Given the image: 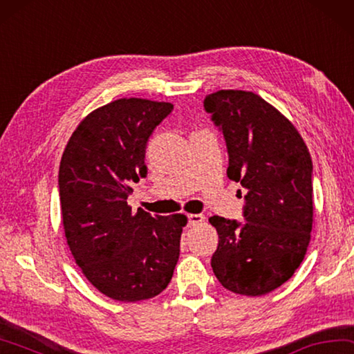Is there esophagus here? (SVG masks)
I'll return each mask as SVG.
<instances>
[{"mask_svg":"<svg viewBox=\"0 0 354 354\" xmlns=\"http://www.w3.org/2000/svg\"><path fill=\"white\" fill-rule=\"evenodd\" d=\"M187 218H189L190 226H194V224H199V223L204 221V216L201 214H190V215H187Z\"/></svg>","mask_w":354,"mask_h":354,"instance_id":"obj_1","label":"esophagus"}]
</instances>
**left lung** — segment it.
<instances>
[{
  "label": "left lung",
  "mask_w": 354,
  "mask_h": 354,
  "mask_svg": "<svg viewBox=\"0 0 354 354\" xmlns=\"http://www.w3.org/2000/svg\"><path fill=\"white\" fill-rule=\"evenodd\" d=\"M204 110L226 140L229 179L248 192L243 223L209 218L218 232L212 269L229 291L268 294L292 277L310 244V151L291 122L254 93L221 89L205 95Z\"/></svg>",
  "instance_id": "obj_1"
}]
</instances>
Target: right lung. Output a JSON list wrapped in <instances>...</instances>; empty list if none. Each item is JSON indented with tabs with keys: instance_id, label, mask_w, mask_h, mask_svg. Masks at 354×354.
<instances>
[{
	"instance_id": "obj_1",
	"label": "right lung",
	"mask_w": 354,
	"mask_h": 354,
	"mask_svg": "<svg viewBox=\"0 0 354 354\" xmlns=\"http://www.w3.org/2000/svg\"><path fill=\"white\" fill-rule=\"evenodd\" d=\"M173 111L167 102L119 99L88 114L63 151L59 194L74 260L91 285L119 301L151 299L170 283L184 215L131 212V185L147 176L145 149Z\"/></svg>"
}]
</instances>
